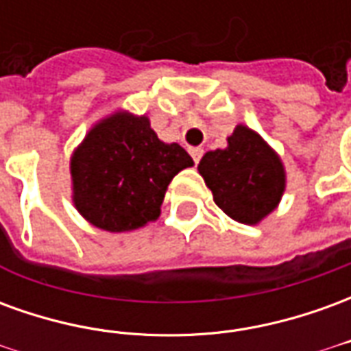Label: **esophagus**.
Returning a JSON list of instances; mask_svg holds the SVG:
<instances>
[{
    "instance_id": "34e87169",
    "label": "esophagus",
    "mask_w": 351,
    "mask_h": 351,
    "mask_svg": "<svg viewBox=\"0 0 351 351\" xmlns=\"http://www.w3.org/2000/svg\"><path fill=\"white\" fill-rule=\"evenodd\" d=\"M190 154H191V158H193V161H195V163H199V161H201V158H203V148H199V146H191Z\"/></svg>"
}]
</instances>
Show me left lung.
<instances>
[{"mask_svg": "<svg viewBox=\"0 0 351 351\" xmlns=\"http://www.w3.org/2000/svg\"><path fill=\"white\" fill-rule=\"evenodd\" d=\"M199 173L213 191L214 203L229 218L250 226L276 208L286 188L278 156L244 125H237L226 150L203 156Z\"/></svg>", "mask_w": 351, "mask_h": 351, "instance_id": "obj_1", "label": "left lung"}]
</instances>
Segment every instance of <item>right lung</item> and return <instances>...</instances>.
Segmentation results:
<instances>
[{"label": "right lung", "mask_w": 351, "mask_h": 351, "mask_svg": "<svg viewBox=\"0 0 351 351\" xmlns=\"http://www.w3.org/2000/svg\"><path fill=\"white\" fill-rule=\"evenodd\" d=\"M191 165L182 146L161 143L146 116L118 112L97 123L73 156L75 206L95 228L133 231L160 216L169 182Z\"/></svg>", "instance_id": "1"}]
</instances>
